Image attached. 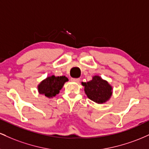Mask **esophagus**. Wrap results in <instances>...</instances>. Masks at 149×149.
<instances>
[{
    "label": "esophagus",
    "mask_w": 149,
    "mask_h": 149,
    "mask_svg": "<svg viewBox=\"0 0 149 149\" xmlns=\"http://www.w3.org/2000/svg\"><path fill=\"white\" fill-rule=\"evenodd\" d=\"M71 80H72V81H73V82H76V83H78V82L80 81V78H72Z\"/></svg>",
    "instance_id": "obj_1"
}]
</instances>
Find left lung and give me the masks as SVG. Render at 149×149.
I'll list each match as a JSON object with an SVG mask.
<instances>
[{"label":"left lung","instance_id":"left-lung-1","mask_svg":"<svg viewBox=\"0 0 149 149\" xmlns=\"http://www.w3.org/2000/svg\"><path fill=\"white\" fill-rule=\"evenodd\" d=\"M82 85L85 86V94L88 98L96 103L106 102L111 96L112 88L100 76H94L92 80L82 83Z\"/></svg>","mask_w":149,"mask_h":149}]
</instances>
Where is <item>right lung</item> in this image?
<instances>
[{
  "mask_svg": "<svg viewBox=\"0 0 149 149\" xmlns=\"http://www.w3.org/2000/svg\"><path fill=\"white\" fill-rule=\"evenodd\" d=\"M66 81H68V78L65 76H52L42 81L38 88L40 94L51 98L59 93V90L62 88L64 83Z\"/></svg>",
  "mask_w": 149,
  "mask_h": 149,
  "instance_id": "add662e5",
  "label": "right lung"
}]
</instances>
